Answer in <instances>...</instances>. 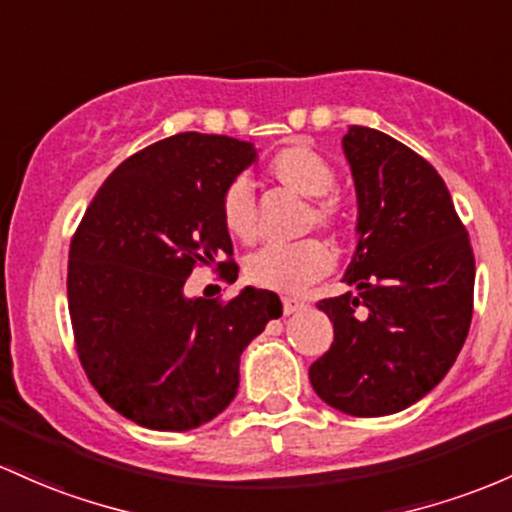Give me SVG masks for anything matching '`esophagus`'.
<instances>
[{
  "mask_svg": "<svg viewBox=\"0 0 512 512\" xmlns=\"http://www.w3.org/2000/svg\"><path fill=\"white\" fill-rule=\"evenodd\" d=\"M282 306H284V313H286V316H291V313H299V311H303V308H306V303H303V301H296V299H289V296H284V299H282Z\"/></svg>",
  "mask_w": 512,
  "mask_h": 512,
  "instance_id": "obj_1",
  "label": "esophagus"
}]
</instances>
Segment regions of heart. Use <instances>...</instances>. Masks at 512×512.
Returning <instances> with one entry per match:
<instances>
[{
    "label": "heart",
    "mask_w": 512,
    "mask_h": 512,
    "mask_svg": "<svg viewBox=\"0 0 512 512\" xmlns=\"http://www.w3.org/2000/svg\"><path fill=\"white\" fill-rule=\"evenodd\" d=\"M267 172L289 192L311 201L306 226L338 233L345 223L340 199L333 192L335 170L316 148L306 143H294L282 148L267 162ZM223 226L240 243H252L257 235L255 194L247 179H235L228 184L221 199ZM333 267V252L316 238L299 240L291 245H265L252 252L245 262V277L260 289L279 294H299L308 284L318 282Z\"/></svg>",
    "instance_id": "1"
}]
</instances>
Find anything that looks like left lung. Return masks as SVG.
Listing matches in <instances>:
<instances>
[{
  "label": "left lung",
  "instance_id": "left-lung-1",
  "mask_svg": "<svg viewBox=\"0 0 512 512\" xmlns=\"http://www.w3.org/2000/svg\"><path fill=\"white\" fill-rule=\"evenodd\" d=\"M357 192V250L347 294L318 303L330 350L308 369L328 406L357 418L413 406L445 379L474 311V252L445 182L386 133L342 138Z\"/></svg>",
  "mask_w": 512,
  "mask_h": 512
}]
</instances>
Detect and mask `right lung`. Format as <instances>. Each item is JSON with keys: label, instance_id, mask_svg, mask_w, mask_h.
I'll list each match as a JSON object with an SVG mask.
<instances>
[{"label": "right lung", "instance_id": "obj_1", "mask_svg": "<svg viewBox=\"0 0 512 512\" xmlns=\"http://www.w3.org/2000/svg\"><path fill=\"white\" fill-rule=\"evenodd\" d=\"M257 160L245 140L177 133L109 174L70 245L67 306L80 362L99 396L150 430L209 423L238 393L240 355L282 316L274 291L189 299L196 265L238 279L221 218L230 182Z\"/></svg>", "mask_w": 512, "mask_h": 512}]
</instances>
